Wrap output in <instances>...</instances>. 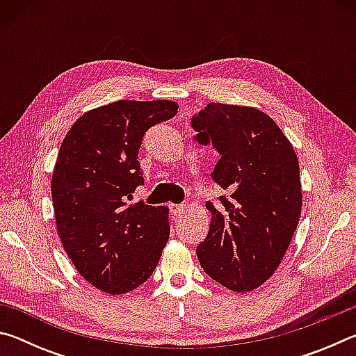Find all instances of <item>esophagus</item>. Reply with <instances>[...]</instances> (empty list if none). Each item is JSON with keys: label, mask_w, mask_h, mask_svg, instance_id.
I'll return each instance as SVG.
<instances>
[{"label": "esophagus", "mask_w": 356, "mask_h": 356, "mask_svg": "<svg viewBox=\"0 0 356 356\" xmlns=\"http://www.w3.org/2000/svg\"><path fill=\"white\" fill-rule=\"evenodd\" d=\"M171 213L172 215H180L184 212V209H185V206L184 204H171Z\"/></svg>", "instance_id": "34e87169"}]
</instances>
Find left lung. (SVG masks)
<instances>
[{"label":"left lung","mask_w":356,"mask_h":356,"mask_svg":"<svg viewBox=\"0 0 356 356\" xmlns=\"http://www.w3.org/2000/svg\"><path fill=\"white\" fill-rule=\"evenodd\" d=\"M191 125L197 143L220 154L212 179L227 191L218 207L206 204L210 227L197 259L229 291H254L280 267L298 226L297 154L275 120L252 106L212 102Z\"/></svg>","instance_id":"left-lung-1"}]
</instances>
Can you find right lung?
Wrapping results in <instances>:
<instances>
[{"label":"right lung","mask_w":356,"mask_h":356,"mask_svg":"<svg viewBox=\"0 0 356 356\" xmlns=\"http://www.w3.org/2000/svg\"><path fill=\"white\" fill-rule=\"evenodd\" d=\"M177 108L172 100L113 102L78 118L61 144L51 176L56 231L78 273L99 291L140 287L170 238V209L127 200L144 184V134Z\"/></svg>","instance_id":"obj_1"}]
</instances>
